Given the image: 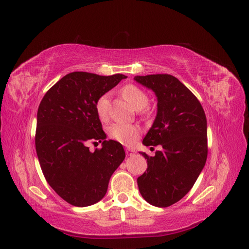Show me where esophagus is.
I'll use <instances>...</instances> for the list:
<instances>
[{
	"label": "esophagus",
	"mask_w": 249,
	"mask_h": 249,
	"mask_svg": "<svg viewBox=\"0 0 249 249\" xmlns=\"http://www.w3.org/2000/svg\"><path fill=\"white\" fill-rule=\"evenodd\" d=\"M125 154L127 156H133V155L136 154V152H135V149H133V148H126L125 149Z\"/></svg>",
	"instance_id": "esophagus-1"
}]
</instances>
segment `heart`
Listing matches in <instances>:
<instances>
[{
	"label": "heart",
	"mask_w": 249,
	"mask_h": 249,
	"mask_svg": "<svg viewBox=\"0 0 249 249\" xmlns=\"http://www.w3.org/2000/svg\"><path fill=\"white\" fill-rule=\"evenodd\" d=\"M122 95L135 110H142L148 104V95L144 90H142L136 85L127 84L123 87ZM95 110L97 116L100 117L101 120L105 122V120L108 119L110 110L108 93H105L97 99L95 103ZM139 134L140 130L135 125L114 124L109 127V136L113 140L118 141L119 143L124 145H132L139 137Z\"/></svg>",
	"instance_id": "b5f03b06"
}]
</instances>
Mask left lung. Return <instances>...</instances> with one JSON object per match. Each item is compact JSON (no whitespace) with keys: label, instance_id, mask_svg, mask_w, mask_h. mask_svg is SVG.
<instances>
[{"label":"left lung","instance_id":"left-lung-1","mask_svg":"<svg viewBox=\"0 0 249 249\" xmlns=\"http://www.w3.org/2000/svg\"><path fill=\"white\" fill-rule=\"evenodd\" d=\"M158 100L155 122L142 143L161 145L154 157L140 153L147 169L137 178L139 191L148 203L166 208L190 191L208 156L207 118L199 101L171 74L136 76Z\"/></svg>","mask_w":249,"mask_h":249}]
</instances>
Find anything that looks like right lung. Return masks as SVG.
<instances>
[{
    "label": "right lung",
    "mask_w": 249,
    "mask_h": 249,
    "mask_svg": "<svg viewBox=\"0 0 249 249\" xmlns=\"http://www.w3.org/2000/svg\"><path fill=\"white\" fill-rule=\"evenodd\" d=\"M126 77L85 71L66 74L44 94L37 111L35 147L43 176L54 191L76 207L100 201L125 153L106 140L95 103ZM102 142L93 153L89 142Z\"/></svg>",
    "instance_id": "right-lung-1"
}]
</instances>
